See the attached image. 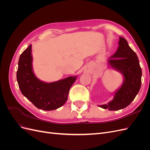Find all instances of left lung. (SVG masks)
<instances>
[{
	"mask_svg": "<svg viewBox=\"0 0 150 150\" xmlns=\"http://www.w3.org/2000/svg\"><path fill=\"white\" fill-rule=\"evenodd\" d=\"M118 45L116 52L108 60V65L122 75V83L115 91L111 101L98 105L110 111L120 110L128 106L138 94L142 85V71L137 54L123 38L120 37Z\"/></svg>",
	"mask_w": 150,
	"mask_h": 150,
	"instance_id": "left-lung-1",
	"label": "left lung"
}]
</instances>
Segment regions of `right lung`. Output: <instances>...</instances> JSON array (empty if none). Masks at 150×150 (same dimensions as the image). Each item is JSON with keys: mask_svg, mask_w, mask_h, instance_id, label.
I'll use <instances>...</instances> for the list:
<instances>
[{"mask_svg": "<svg viewBox=\"0 0 150 150\" xmlns=\"http://www.w3.org/2000/svg\"><path fill=\"white\" fill-rule=\"evenodd\" d=\"M32 45L22 53L18 62L17 80L22 94L40 110L51 111L64 105L69 91L77 79L71 76L52 83L40 81L33 67Z\"/></svg>", "mask_w": 150, "mask_h": 150, "instance_id": "right-lung-1", "label": "right lung"}]
</instances>
